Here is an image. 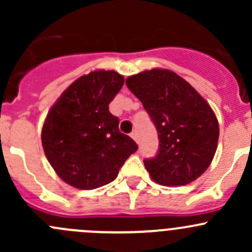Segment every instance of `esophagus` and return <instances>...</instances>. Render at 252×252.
Returning a JSON list of instances; mask_svg holds the SVG:
<instances>
[{
	"label": "esophagus",
	"instance_id": "1",
	"mask_svg": "<svg viewBox=\"0 0 252 252\" xmlns=\"http://www.w3.org/2000/svg\"><path fill=\"white\" fill-rule=\"evenodd\" d=\"M130 136H131V138H133L134 140H135L136 142H139V136H138V134L135 133V131H133V133L130 134Z\"/></svg>",
	"mask_w": 252,
	"mask_h": 252
}]
</instances>
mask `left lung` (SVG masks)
<instances>
[{"mask_svg":"<svg viewBox=\"0 0 252 252\" xmlns=\"http://www.w3.org/2000/svg\"><path fill=\"white\" fill-rule=\"evenodd\" d=\"M141 101L158 133L157 155L144 161L154 182L166 187L189 184L212 162L220 126L206 100L182 77L155 68L126 80Z\"/></svg>","mask_w":252,"mask_h":252,"instance_id":"obj_1","label":"left lung"}]
</instances>
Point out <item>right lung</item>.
<instances>
[{
    "label": "right lung",
    "mask_w": 252,
    "mask_h": 252,
    "mask_svg": "<svg viewBox=\"0 0 252 252\" xmlns=\"http://www.w3.org/2000/svg\"><path fill=\"white\" fill-rule=\"evenodd\" d=\"M123 84L114 70H95L70 84L48 111L41 131L45 155L58 177L77 189L113 182L138 150L108 110Z\"/></svg>",
    "instance_id": "right-lung-1"
}]
</instances>
